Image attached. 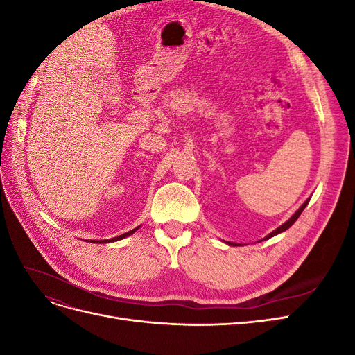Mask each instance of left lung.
Segmentation results:
<instances>
[{"label": "left lung", "mask_w": 355, "mask_h": 355, "mask_svg": "<svg viewBox=\"0 0 355 355\" xmlns=\"http://www.w3.org/2000/svg\"><path fill=\"white\" fill-rule=\"evenodd\" d=\"M308 201H309V200H306V201H305V202L302 204V206H300V209H299V210H297V211H296V213L293 214V216H292V218H290V219H288V220H287L286 223H283L280 228H277V230H275V231H272V232H271L270 235H266V237H265V240H268V239H271V237H274V235H277V234H280V232H283V231H286V230H288L290 227H292V225H293V223L296 222V219H297V218L300 216V213H302V211H304V209L306 207V204H308ZM228 244H230V245H237V244H234V243H228Z\"/></svg>", "instance_id": "8db88e82"}]
</instances>
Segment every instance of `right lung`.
<instances>
[{"instance_id":"right-lung-1","label":"right lung","mask_w":355,"mask_h":355,"mask_svg":"<svg viewBox=\"0 0 355 355\" xmlns=\"http://www.w3.org/2000/svg\"><path fill=\"white\" fill-rule=\"evenodd\" d=\"M137 228H135V230H132V231H128V232H125V234H123V235H118V237H115V239H112V240H101L102 243H106V241H116V240H121V239H124V237H127V235H130V234H133L135 231H136ZM94 243V241H93ZM96 243H99V241H96Z\"/></svg>"}]
</instances>
